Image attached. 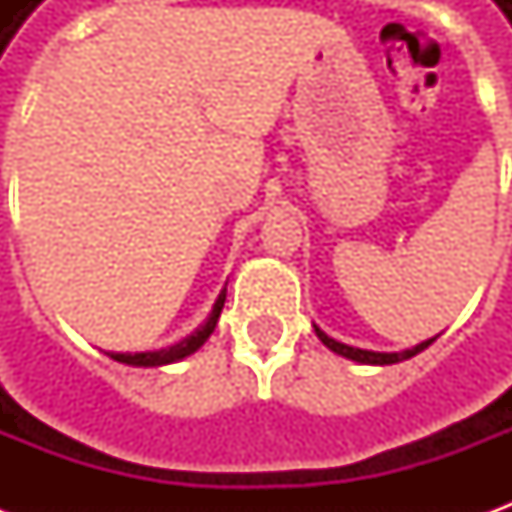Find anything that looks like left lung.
<instances>
[{
  "label": "left lung",
  "mask_w": 512,
  "mask_h": 512,
  "mask_svg": "<svg viewBox=\"0 0 512 512\" xmlns=\"http://www.w3.org/2000/svg\"><path fill=\"white\" fill-rule=\"evenodd\" d=\"M315 334L321 337V343L326 348H332L334 354L345 356V359H354V362H362V365H395V362H403V359H411V356H417L419 351H425L433 340H425V343L414 345L411 351H400V354H376V351H362V348H351V345H343L332 340V337H326V334L315 326Z\"/></svg>",
  "instance_id": "obj_1"
}]
</instances>
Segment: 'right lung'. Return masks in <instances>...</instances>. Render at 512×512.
<instances>
[{
    "label": "right lung",
    "instance_id": "right-lung-1",
    "mask_svg": "<svg viewBox=\"0 0 512 512\" xmlns=\"http://www.w3.org/2000/svg\"><path fill=\"white\" fill-rule=\"evenodd\" d=\"M224 299H227V290H222V296H219L216 304H213L211 318L202 323L200 329L191 334V337L180 340L178 345H169V348H161V351H147V354H109V356L117 359V362H123V365H136V367H156V365H169V362H178V359H183V356L194 354V351H197V348L211 337V332L216 329V321H219V315H222Z\"/></svg>",
    "mask_w": 512,
    "mask_h": 512
}]
</instances>
